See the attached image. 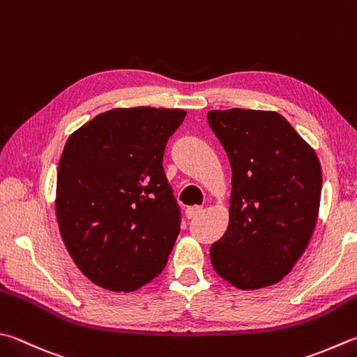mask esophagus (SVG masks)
I'll list each match as a JSON object with an SVG mask.
<instances>
[{"label":"esophagus","mask_w":357,"mask_h":357,"mask_svg":"<svg viewBox=\"0 0 357 357\" xmlns=\"http://www.w3.org/2000/svg\"><path fill=\"white\" fill-rule=\"evenodd\" d=\"M202 211H204V208H202V206H197V205H194V206L186 208L185 214H186V218H188V219H196L197 216H200Z\"/></svg>","instance_id":"obj_1"}]
</instances>
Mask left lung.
I'll return each instance as SVG.
<instances>
[{
  "mask_svg": "<svg viewBox=\"0 0 357 357\" xmlns=\"http://www.w3.org/2000/svg\"><path fill=\"white\" fill-rule=\"evenodd\" d=\"M206 118L231 166L230 222L211 245V264L238 289L272 286L292 271L312 236L320 161L277 112L211 110Z\"/></svg>",
  "mask_w": 357,
  "mask_h": 357,
  "instance_id": "left-lung-1",
  "label": "left lung"
}]
</instances>
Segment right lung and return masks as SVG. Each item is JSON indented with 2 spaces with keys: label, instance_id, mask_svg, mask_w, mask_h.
Instances as JSON below:
<instances>
[{
  "label": "right lung",
  "instance_id": "right-lung-1",
  "mask_svg": "<svg viewBox=\"0 0 357 357\" xmlns=\"http://www.w3.org/2000/svg\"><path fill=\"white\" fill-rule=\"evenodd\" d=\"M180 109H113L66 141L57 169L60 234L86 278L132 292L163 271L180 233V208L163 169Z\"/></svg>",
  "mask_w": 357,
  "mask_h": 357
}]
</instances>
